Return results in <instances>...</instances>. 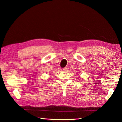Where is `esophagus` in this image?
I'll list each match as a JSON object with an SVG mask.
<instances>
[{
    "label": "esophagus",
    "mask_w": 122,
    "mask_h": 122,
    "mask_svg": "<svg viewBox=\"0 0 122 122\" xmlns=\"http://www.w3.org/2000/svg\"><path fill=\"white\" fill-rule=\"evenodd\" d=\"M69 68H68V67H65V68H64V69H63V70L64 71H69Z\"/></svg>",
    "instance_id": "34e87169"
}]
</instances>
